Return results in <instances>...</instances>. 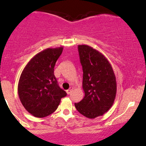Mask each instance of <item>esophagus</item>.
Segmentation results:
<instances>
[{
	"mask_svg": "<svg viewBox=\"0 0 146 146\" xmlns=\"http://www.w3.org/2000/svg\"><path fill=\"white\" fill-rule=\"evenodd\" d=\"M72 90H73V89H72V88H70V89H68V90H66V93H67V94H70V93H71V92H72Z\"/></svg>",
	"mask_w": 146,
	"mask_h": 146,
	"instance_id": "1",
	"label": "esophagus"
}]
</instances>
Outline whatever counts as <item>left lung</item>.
I'll list each match as a JSON object with an SVG mask.
<instances>
[{"label": "left lung", "mask_w": 146, "mask_h": 146, "mask_svg": "<svg viewBox=\"0 0 146 146\" xmlns=\"http://www.w3.org/2000/svg\"><path fill=\"white\" fill-rule=\"evenodd\" d=\"M78 48L85 96L75 106L85 117L95 118L112 107L116 96V79L111 63L101 53L87 45H78Z\"/></svg>", "instance_id": "obj_1"}]
</instances>
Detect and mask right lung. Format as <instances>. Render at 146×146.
<instances>
[{
    "label": "right lung",
    "mask_w": 146,
    "mask_h": 146,
    "mask_svg": "<svg viewBox=\"0 0 146 146\" xmlns=\"http://www.w3.org/2000/svg\"><path fill=\"white\" fill-rule=\"evenodd\" d=\"M63 48H47L27 63L20 77L18 92L25 110L37 118L53 113L67 93L60 88L54 76V67Z\"/></svg>",
    "instance_id": "1"
}]
</instances>
